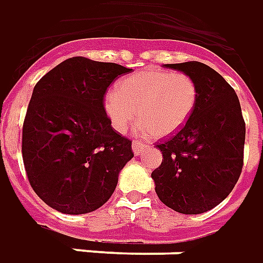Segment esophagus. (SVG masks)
<instances>
[{
    "label": "esophagus",
    "instance_id": "34e87169",
    "mask_svg": "<svg viewBox=\"0 0 263 263\" xmlns=\"http://www.w3.org/2000/svg\"><path fill=\"white\" fill-rule=\"evenodd\" d=\"M133 152H135L136 156H139L141 153H144L148 148L146 143H143V141H133Z\"/></svg>",
    "mask_w": 263,
    "mask_h": 263
}]
</instances>
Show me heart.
I'll return each mask as SVG.
<instances>
[{
	"mask_svg": "<svg viewBox=\"0 0 263 263\" xmlns=\"http://www.w3.org/2000/svg\"><path fill=\"white\" fill-rule=\"evenodd\" d=\"M198 95V85L190 75L147 68L122 79L117 90L106 93L103 107L120 133L139 116L143 132L164 137L188 122Z\"/></svg>",
	"mask_w": 263,
	"mask_h": 263,
	"instance_id": "obj_1",
	"label": "heart"
}]
</instances>
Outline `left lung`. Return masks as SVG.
<instances>
[{
	"mask_svg": "<svg viewBox=\"0 0 263 263\" xmlns=\"http://www.w3.org/2000/svg\"><path fill=\"white\" fill-rule=\"evenodd\" d=\"M198 85V102L181 130L157 146L152 173L160 201L181 214H202L230 195L243 165L245 122L239 99L222 76L201 62L168 63Z\"/></svg>",
	"mask_w": 263,
	"mask_h": 263,
	"instance_id": "1",
	"label": "left lung"
}]
</instances>
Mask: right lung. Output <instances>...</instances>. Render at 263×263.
I'll return each instance as SVG.
<instances>
[{
  "label": "right lung",
  "mask_w": 263,
  "mask_h": 263,
  "mask_svg": "<svg viewBox=\"0 0 263 263\" xmlns=\"http://www.w3.org/2000/svg\"><path fill=\"white\" fill-rule=\"evenodd\" d=\"M132 69L69 58L35 85L22 127V158L33 191L63 214L98 210L133 158L132 141L113 130L107 87Z\"/></svg>",
  "instance_id": "right-lung-1"
}]
</instances>
